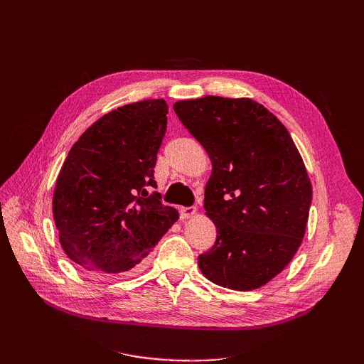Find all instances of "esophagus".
<instances>
[{
	"instance_id": "esophagus-1",
	"label": "esophagus",
	"mask_w": 364,
	"mask_h": 364,
	"mask_svg": "<svg viewBox=\"0 0 364 364\" xmlns=\"http://www.w3.org/2000/svg\"><path fill=\"white\" fill-rule=\"evenodd\" d=\"M181 213V218H190L196 214V206H182L179 209Z\"/></svg>"
}]
</instances>
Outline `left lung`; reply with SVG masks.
Returning a JSON list of instances; mask_svg holds the SVG:
<instances>
[{
  "label": "left lung",
  "mask_w": 364,
  "mask_h": 364,
  "mask_svg": "<svg viewBox=\"0 0 364 364\" xmlns=\"http://www.w3.org/2000/svg\"><path fill=\"white\" fill-rule=\"evenodd\" d=\"M173 107L213 162L205 209L217 238L199 267L222 287L258 289L285 269L305 234L313 191L299 151L250 98L208 95Z\"/></svg>",
  "instance_id": "obj_1"
}]
</instances>
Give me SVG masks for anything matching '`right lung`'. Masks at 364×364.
Masks as SVG:
<instances>
[{"instance_id":"right-lung-1","label":"right lung","mask_w":364,"mask_h":364,"mask_svg":"<svg viewBox=\"0 0 364 364\" xmlns=\"http://www.w3.org/2000/svg\"><path fill=\"white\" fill-rule=\"evenodd\" d=\"M167 114L162 98L121 106L71 147L54 188L53 217L65 253L83 269H138L179 218L161 193H150Z\"/></svg>"}]
</instances>
